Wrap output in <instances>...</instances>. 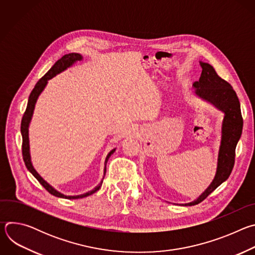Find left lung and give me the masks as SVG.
I'll return each mask as SVG.
<instances>
[{"label":"left lung","instance_id":"left-lung-1","mask_svg":"<svg viewBox=\"0 0 255 255\" xmlns=\"http://www.w3.org/2000/svg\"><path fill=\"white\" fill-rule=\"evenodd\" d=\"M200 64L202 74L199 82H195L193 85L195 94L223 112L224 118L217 168L212 183L198 199L191 203L181 204L183 206H194L201 203L229 177L234 166L235 148L241 137L243 127L240 103L231 85L218 76L211 64L203 61H200Z\"/></svg>","mask_w":255,"mask_h":255}]
</instances>
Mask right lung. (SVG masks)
Returning a JSON list of instances; mask_svg holds the SVG:
<instances>
[{"label": "right lung", "instance_id": "1", "mask_svg": "<svg viewBox=\"0 0 255 255\" xmlns=\"http://www.w3.org/2000/svg\"><path fill=\"white\" fill-rule=\"evenodd\" d=\"M83 59V55H81L80 53H68V54H65L63 55L60 59H58L54 64L53 66L46 72L45 76L42 77L38 82L37 84L35 85L34 89L32 90L30 96H29V99H28V104H27V108H26V111L23 115V118H22V121H21V134H22V154H23V159H24V162H25V165L27 167V169L34 175V177L37 179L39 183L45 188L46 191H48L51 195L55 196V197H58V198H63V199H69V200H72V199H82V198H85V197H88L94 193H96L97 191L100 190L102 184H103V179L105 177V174H106V166H107V162H108V159L110 158V156L115 152L116 148H114L113 150H111L110 152L108 153L106 159H105V167H104V175H103V178L102 180L100 181V184L95 187L92 191H89L85 194H82V195H78V196H66V195H63L62 193L58 192L57 190H55L52 186H50L46 180L43 179V177L40 176V174L36 171V169L34 168L33 164H32V161H31V155H30V144H29V125H30V122H31V119H32V116H33V112H34V109H35V104L36 102H37V99L38 97L40 96V94L43 92V90L45 89L47 83L49 80H51L52 78H54L56 75L60 74V72L64 71L65 69H67L68 67H70L71 65H74L77 61H81Z\"/></svg>", "mask_w": 255, "mask_h": 255}]
</instances>
